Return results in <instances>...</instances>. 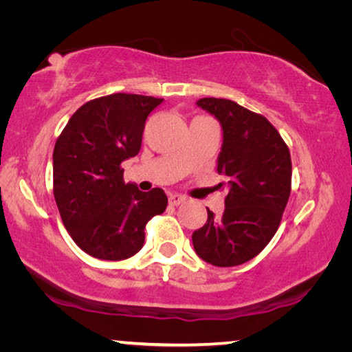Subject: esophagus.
<instances>
[{"mask_svg": "<svg viewBox=\"0 0 352 352\" xmlns=\"http://www.w3.org/2000/svg\"><path fill=\"white\" fill-rule=\"evenodd\" d=\"M184 200H186V197H183V195H180V194H170L169 195V204L174 205V206L182 205Z\"/></svg>", "mask_w": 352, "mask_h": 352, "instance_id": "esophagus-1", "label": "esophagus"}]
</instances>
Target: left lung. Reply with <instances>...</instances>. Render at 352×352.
Here are the masks:
<instances>
[{
    "label": "left lung",
    "mask_w": 352,
    "mask_h": 352,
    "mask_svg": "<svg viewBox=\"0 0 352 352\" xmlns=\"http://www.w3.org/2000/svg\"><path fill=\"white\" fill-rule=\"evenodd\" d=\"M197 105L222 126L217 172L228 195L222 217L206 208V223L192 233L194 250L216 267L241 265L265 248L281 223L290 195V152L264 116L234 100L204 98Z\"/></svg>",
    "instance_id": "8db88e82"
}]
</instances>
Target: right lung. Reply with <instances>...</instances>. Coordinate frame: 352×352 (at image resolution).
Here are the masks:
<instances>
[{"instance_id":"add662e5","label":"right lung","mask_w":352,"mask_h":352,"mask_svg":"<svg viewBox=\"0 0 352 352\" xmlns=\"http://www.w3.org/2000/svg\"><path fill=\"white\" fill-rule=\"evenodd\" d=\"M163 99L116 93L83 104L52 155L54 199L77 247L93 258L122 261L144 243L146 223L168 197L124 182L121 163L138 155L146 119Z\"/></svg>"}]
</instances>
